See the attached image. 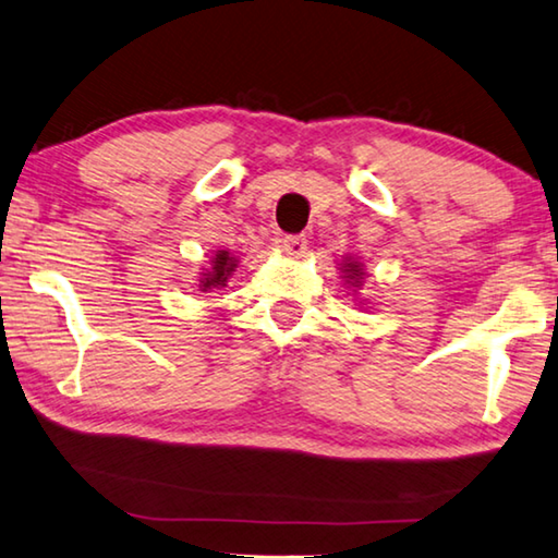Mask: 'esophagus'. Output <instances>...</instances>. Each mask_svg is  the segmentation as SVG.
I'll return each instance as SVG.
<instances>
[{"label": "esophagus", "mask_w": 558, "mask_h": 558, "mask_svg": "<svg viewBox=\"0 0 558 558\" xmlns=\"http://www.w3.org/2000/svg\"><path fill=\"white\" fill-rule=\"evenodd\" d=\"M308 242H306V236H301V234H287V236H281L279 240V250L287 254V257H304L306 254V246Z\"/></svg>", "instance_id": "1"}]
</instances>
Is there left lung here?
<instances>
[{
  "label": "left lung",
  "mask_w": 558,
  "mask_h": 558,
  "mask_svg": "<svg viewBox=\"0 0 558 558\" xmlns=\"http://www.w3.org/2000/svg\"><path fill=\"white\" fill-rule=\"evenodd\" d=\"M343 274H345V281H349V284H361V279H363V271H361V264L359 262H351V259H345V264H343Z\"/></svg>",
  "instance_id": "1"
}]
</instances>
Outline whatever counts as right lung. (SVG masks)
<instances>
[{
    "instance_id": "add662e5",
    "label": "right lung",
    "mask_w": 558,
    "mask_h": 558,
    "mask_svg": "<svg viewBox=\"0 0 558 558\" xmlns=\"http://www.w3.org/2000/svg\"><path fill=\"white\" fill-rule=\"evenodd\" d=\"M236 267V259L232 257L230 252H217L213 259V269L205 274V279L199 281V291L215 289V287H225V281Z\"/></svg>"
}]
</instances>
